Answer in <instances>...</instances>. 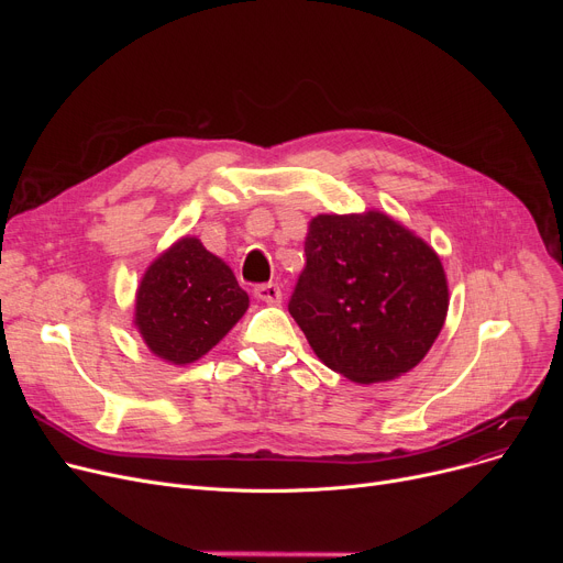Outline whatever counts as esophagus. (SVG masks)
Instances as JSON below:
<instances>
[{"instance_id":"obj_1","label":"esophagus","mask_w":563,"mask_h":563,"mask_svg":"<svg viewBox=\"0 0 563 563\" xmlns=\"http://www.w3.org/2000/svg\"><path fill=\"white\" fill-rule=\"evenodd\" d=\"M253 294H255V299H260V301H264V303H272V306L280 303V299H283V291H280V287H278V285H274V283L257 285V287L253 289Z\"/></svg>"}]
</instances>
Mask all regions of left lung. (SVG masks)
Segmentation results:
<instances>
[{
	"label": "left lung",
	"mask_w": 563,
	"mask_h": 563,
	"mask_svg": "<svg viewBox=\"0 0 563 563\" xmlns=\"http://www.w3.org/2000/svg\"><path fill=\"white\" fill-rule=\"evenodd\" d=\"M450 289L435 251L388 214H319L289 314L317 358L353 383L416 367L448 317Z\"/></svg>",
	"instance_id": "left-lung-1"
}]
</instances>
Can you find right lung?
Segmentation results:
<instances>
[{"instance_id": "1", "label": "right lung", "mask_w": 563, "mask_h": 563, "mask_svg": "<svg viewBox=\"0 0 563 563\" xmlns=\"http://www.w3.org/2000/svg\"><path fill=\"white\" fill-rule=\"evenodd\" d=\"M249 310L230 266L196 236L166 249L141 278L134 327L157 358L189 365L217 346Z\"/></svg>"}]
</instances>
